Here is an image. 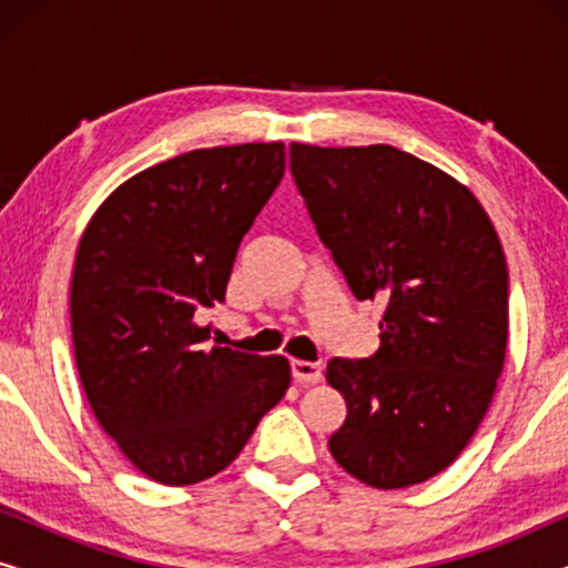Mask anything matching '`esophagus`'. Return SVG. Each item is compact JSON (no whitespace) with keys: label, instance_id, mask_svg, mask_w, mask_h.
I'll return each mask as SVG.
<instances>
[{"label":"esophagus","instance_id":"1","mask_svg":"<svg viewBox=\"0 0 568 568\" xmlns=\"http://www.w3.org/2000/svg\"><path fill=\"white\" fill-rule=\"evenodd\" d=\"M292 377L294 383H305V385H315L323 379V364L317 362H305V359H292Z\"/></svg>","mask_w":568,"mask_h":568}]
</instances>
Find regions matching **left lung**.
Masks as SVG:
<instances>
[{
	"mask_svg": "<svg viewBox=\"0 0 568 568\" xmlns=\"http://www.w3.org/2000/svg\"><path fill=\"white\" fill-rule=\"evenodd\" d=\"M310 220L356 300H385L369 359L328 362L346 422L331 455L375 488L457 460L491 406L509 336V274L478 199L387 144H290Z\"/></svg>",
	"mask_w": 568,
	"mask_h": 568,
	"instance_id": "obj_1",
	"label": "left lung"
}]
</instances>
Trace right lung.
<instances>
[{
    "label": "right lung",
    "instance_id": "right-lung-1",
    "mask_svg": "<svg viewBox=\"0 0 568 568\" xmlns=\"http://www.w3.org/2000/svg\"><path fill=\"white\" fill-rule=\"evenodd\" d=\"M282 142L193 150L108 196L77 247L69 313L92 414L165 486L212 478L284 398V356L206 348L240 240L284 178Z\"/></svg>",
    "mask_w": 568,
    "mask_h": 568
}]
</instances>
